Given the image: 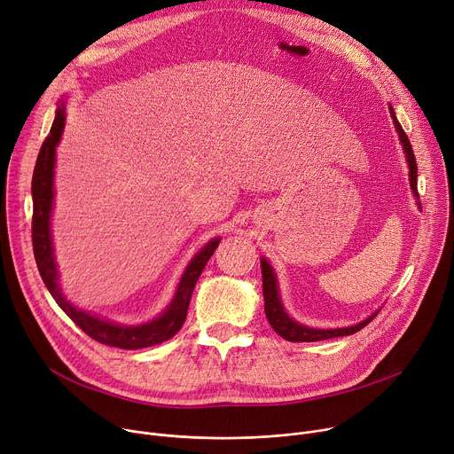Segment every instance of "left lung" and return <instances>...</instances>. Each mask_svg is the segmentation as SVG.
Returning a JSON list of instances; mask_svg holds the SVG:
<instances>
[{"instance_id": "obj_1", "label": "left lung", "mask_w": 454, "mask_h": 454, "mask_svg": "<svg viewBox=\"0 0 454 454\" xmlns=\"http://www.w3.org/2000/svg\"><path fill=\"white\" fill-rule=\"evenodd\" d=\"M389 114H391V119H393V125L396 129V134H398V139H400V145H402V150L405 153V162H407V168H409V184H411V190H413V195L417 197V204L419 208H422L420 206V200H419V192H417V159H415V153H413V148H411V143L403 132V129L400 127V122L395 115V110L393 106L389 105ZM261 270H262V294H264V313H266V318L268 322L271 324V327L275 329V333L280 335L282 339L290 340V342H317V340H325V339H335V337H348V335H353L356 332H360V329L364 325H367L371 320L375 318V315L379 313V309L369 315L367 318H364L362 322L358 324H353V325H348V327H335V329H318V327H309V325H304L297 320H294L290 315H287L284 304H282V299H280V290H278V282H277V273L273 270V266L264 259L261 257Z\"/></svg>"}]
</instances>
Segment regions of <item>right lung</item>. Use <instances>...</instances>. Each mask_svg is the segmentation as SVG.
Returning a JSON list of instances; mask_svg holds the SVG:
<instances>
[{
	"instance_id": "add662e5",
	"label": "right lung",
	"mask_w": 454,
	"mask_h": 454,
	"mask_svg": "<svg viewBox=\"0 0 454 454\" xmlns=\"http://www.w3.org/2000/svg\"><path fill=\"white\" fill-rule=\"evenodd\" d=\"M65 119H67V108H65V99H61L56 110L51 134L43 141V145H41L35 167H34V176H32V202H34L32 246H34V257H35L39 275L43 278L47 290L51 292L58 306L94 340L106 346L121 348V349H141V348H150L160 342H167L183 327L195 282L202 273L206 262H208L210 257L214 255L215 248L221 242V237L210 239L193 255V259L188 262V266L184 268L179 278L177 290L170 304L148 322L134 324V325L119 324L74 306L61 290L59 271L54 257L52 230H51V219H52V208H54L56 148L65 130Z\"/></svg>"
}]
</instances>
